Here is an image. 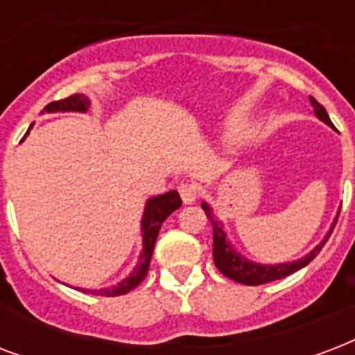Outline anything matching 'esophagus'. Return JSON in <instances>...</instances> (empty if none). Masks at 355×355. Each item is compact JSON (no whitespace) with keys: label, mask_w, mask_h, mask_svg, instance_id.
<instances>
[{"label":"esophagus","mask_w":355,"mask_h":355,"mask_svg":"<svg viewBox=\"0 0 355 355\" xmlns=\"http://www.w3.org/2000/svg\"><path fill=\"white\" fill-rule=\"evenodd\" d=\"M178 193L182 197V201L186 205H191V202L197 201V197H199V186L193 182H184L178 186Z\"/></svg>","instance_id":"1"}]
</instances>
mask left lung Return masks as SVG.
Instances as JSON below:
<instances>
[{
  "instance_id": "1",
  "label": "left lung",
  "mask_w": 355,
  "mask_h": 355,
  "mask_svg": "<svg viewBox=\"0 0 355 355\" xmlns=\"http://www.w3.org/2000/svg\"><path fill=\"white\" fill-rule=\"evenodd\" d=\"M311 104L315 107L316 117L324 121V123L328 124V126H334L331 121H329L328 112L324 110V105L318 104L313 96H311ZM205 214H207L208 221L212 223V231H214V264L216 268L220 270L221 274L229 277V279L236 281V283H242V285H250V286H257V285H264V283H270V281L275 279H283L286 275L294 274L297 270H302L304 266H307L313 259H315L320 250L324 248V243L328 242V238L331 236V232H334L335 225H337V218H335L334 225L329 229L328 236L324 238V242L320 245H316L315 250L311 251L309 255L304 257V259H300L296 262H286V264H277V266H264V264H255V262H250L248 259H243L236 253V251L232 250L231 243L227 242V234L223 231V225H221L220 221L216 220V216H214L212 208L208 207L207 202H202L201 205Z\"/></svg>"
}]
</instances>
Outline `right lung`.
Wrapping results in <instances>:
<instances>
[{"label":"right lung","mask_w":355,"mask_h":355,"mask_svg":"<svg viewBox=\"0 0 355 355\" xmlns=\"http://www.w3.org/2000/svg\"><path fill=\"white\" fill-rule=\"evenodd\" d=\"M91 105L89 98L85 94H70L63 100H55L46 105L44 112H87V107ZM31 128V126H29ZM27 135V134H26ZM24 135V137H26ZM182 199L178 196V191H169L164 196L153 197L148 199L147 207H145V214L141 220V231H143V255L139 259V264L134 268V272L121 281L119 285L113 288H104V291H81V292H93V294H105V296H121L126 292L134 291L135 286L139 285L145 277H147L148 266H150V257H153L154 243L158 238L159 227L162 223L169 218V214H173L177 208H180Z\"/></svg>","instance_id":"right-lung-1"}]
</instances>
